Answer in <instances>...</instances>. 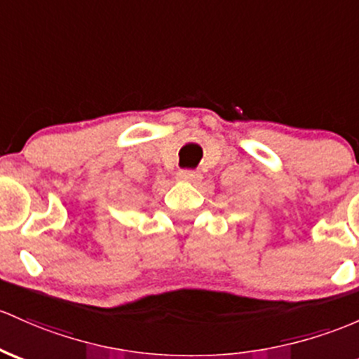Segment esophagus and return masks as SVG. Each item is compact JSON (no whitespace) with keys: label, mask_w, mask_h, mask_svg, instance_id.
<instances>
[{"label":"esophagus","mask_w":359,"mask_h":359,"mask_svg":"<svg viewBox=\"0 0 359 359\" xmlns=\"http://www.w3.org/2000/svg\"><path fill=\"white\" fill-rule=\"evenodd\" d=\"M177 179L182 180V182H198L201 179V173L194 170H179V173H177Z\"/></svg>","instance_id":"obj_1"}]
</instances>
